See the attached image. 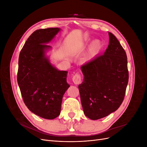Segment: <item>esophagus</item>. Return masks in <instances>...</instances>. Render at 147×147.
<instances>
[{"instance_id":"1","label":"esophagus","mask_w":147,"mask_h":147,"mask_svg":"<svg viewBox=\"0 0 147 147\" xmlns=\"http://www.w3.org/2000/svg\"><path fill=\"white\" fill-rule=\"evenodd\" d=\"M72 81L74 83V84H78L82 83V77H81V75L77 73L75 74L74 77H72Z\"/></svg>"}]
</instances>
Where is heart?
<instances>
[{
  "label": "heart",
  "instance_id": "1",
  "mask_svg": "<svg viewBox=\"0 0 147 147\" xmlns=\"http://www.w3.org/2000/svg\"><path fill=\"white\" fill-rule=\"evenodd\" d=\"M100 42L99 40H95L94 41H93L91 43L90 47V52L92 53H96L97 50H99V48L100 47Z\"/></svg>",
  "mask_w": 147,
  "mask_h": 147
}]
</instances>
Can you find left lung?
<instances>
[{
  "label": "left lung",
  "instance_id": "obj_1",
  "mask_svg": "<svg viewBox=\"0 0 147 147\" xmlns=\"http://www.w3.org/2000/svg\"><path fill=\"white\" fill-rule=\"evenodd\" d=\"M109 35V45L104 55L81 67V102L84 115L92 120L108 116L119 107L128 83L126 53L116 37Z\"/></svg>",
  "mask_w": 147,
  "mask_h": 147
}]
</instances>
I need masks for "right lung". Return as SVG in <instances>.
Here are the masks:
<instances>
[{
    "label": "right lung",
    "mask_w": 147,
    "mask_h": 147,
    "mask_svg": "<svg viewBox=\"0 0 147 147\" xmlns=\"http://www.w3.org/2000/svg\"><path fill=\"white\" fill-rule=\"evenodd\" d=\"M61 29L34 31L20 53L17 81L28 109L43 118L53 119L60 115L63 97L70 85L67 71L58 70L46 56L51 48L47 44Z\"/></svg>",
    "instance_id": "1"
}]
</instances>
